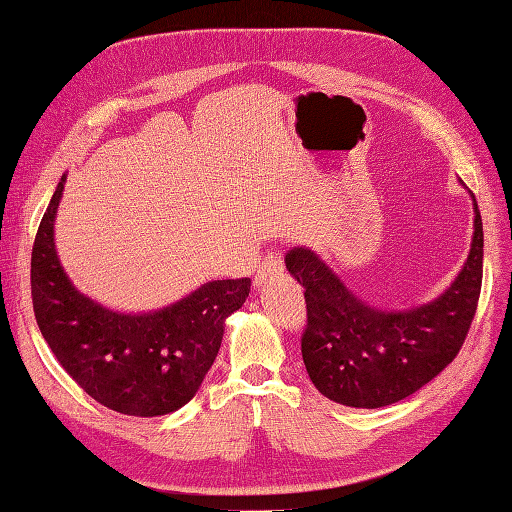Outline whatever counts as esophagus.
Here are the masks:
<instances>
[{
    "instance_id": "esophagus-1",
    "label": "esophagus",
    "mask_w": 512,
    "mask_h": 512,
    "mask_svg": "<svg viewBox=\"0 0 512 512\" xmlns=\"http://www.w3.org/2000/svg\"><path fill=\"white\" fill-rule=\"evenodd\" d=\"M282 271H284L282 256L277 254V252H271V254H267L265 258L260 260V265L256 269V277H254V284L256 286L267 284L269 280H273V277H280Z\"/></svg>"
}]
</instances>
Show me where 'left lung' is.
Wrapping results in <instances>:
<instances>
[{
  "label": "left lung",
  "instance_id": "8db88e82",
  "mask_svg": "<svg viewBox=\"0 0 512 512\" xmlns=\"http://www.w3.org/2000/svg\"><path fill=\"white\" fill-rule=\"evenodd\" d=\"M305 292L301 354L316 389L337 404L382 408L436 378L459 354L483 284V220L474 203L470 256L440 299L408 312L371 309L305 247L286 256Z\"/></svg>",
  "mask_w": 512,
  "mask_h": 512
}]
</instances>
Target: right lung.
Masks as SVG:
<instances>
[{
  "label": "right lung",
  "mask_w": 512,
  "mask_h": 512,
  "mask_svg": "<svg viewBox=\"0 0 512 512\" xmlns=\"http://www.w3.org/2000/svg\"><path fill=\"white\" fill-rule=\"evenodd\" d=\"M59 181L32 250V303L42 337L66 374L102 406L130 416L175 412L196 395L218 356L224 320L250 277L209 282L156 314H115L76 290L59 265L53 222Z\"/></svg>",
  "instance_id": "1"
}]
</instances>
